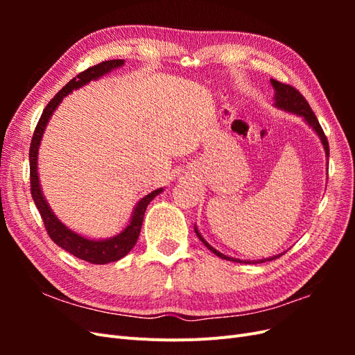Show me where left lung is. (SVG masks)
Here are the masks:
<instances>
[{
    "instance_id": "1",
    "label": "left lung",
    "mask_w": 355,
    "mask_h": 355,
    "mask_svg": "<svg viewBox=\"0 0 355 355\" xmlns=\"http://www.w3.org/2000/svg\"><path fill=\"white\" fill-rule=\"evenodd\" d=\"M271 81V85L272 89L275 90V94H274V106L277 110H283L286 112H290V114H295L300 118H304V121L313 128V130L315 132V135L320 137L321 141V145H323L324 148V153H326V157L329 158V142H327V137L323 132V128H321L318 120L315 114L313 112V110H311V106L308 105V102L305 101V98L302 94H300L295 87H292V85L288 84H283L280 81H275V80H270ZM194 231L197 234V237L202 241V244L207 247V249L210 252H213L216 256L222 257V259H227V261H232V262H240V263H262V262H268V261H274L277 259V257L283 256L286 252L277 254V256H271V257H265V259H257V261H241V259H237V257H231V256H227L220 253L219 250L214 249V247H211L206 240L202 239V235L200 234L197 225L194 227Z\"/></svg>"
}]
</instances>
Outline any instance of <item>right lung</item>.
I'll return each mask as SVG.
<instances>
[{
  "mask_svg": "<svg viewBox=\"0 0 355 355\" xmlns=\"http://www.w3.org/2000/svg\"><path fill=\"white\" fill-rule=\"evenodd\" d=\"M123 65H124L123 59L105 60L99 63V65H94L89 69H85L84 72L78 73L77 77L72 78L65 87H63L55 98L49 102L46 110L42 111V115L35 127V132H34V136H32V142L29 148L31 194H32V198H34L37 209L40 210L47 234L50 235V239L53 241H55L59 247H62L63 250H67L68 253L80 257V259L85 262L96 263V265H105L110 262L120 261L121 257H124L133 249L139 239V234H141L142 222H144L148 204L151 202L158 194H161V192L164 191V188H158L153 192H149L148 196H145L144 198L137 201V204L133 209L130 220H128L127 227L120 234H116L110 239H102V240L83 237L81 234L72 231L71 228L67 227L65 223H62L58 219L55 211L50 209V204L47 202L44 194H42L40 176H38V151L42 141V135H44V130L50 121V118L53 112L58 110V106L60 105L63 98H67L69 93H72V90H78L83 87V85L89 84L90 81L99 80L101 77H103V75L110 73L116 68H121Z\"/></svg>",
  "mask_w": 355,
  "mask_h": 355,
  "instance_id": "add662e5",
  "label": "right lung"
}]
</instances>
